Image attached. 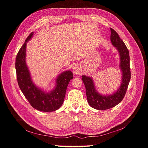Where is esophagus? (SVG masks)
Returning <instances> with one entry per match:
<instances>
[{"mask_svg":"<svg viewBox=\"0 0 148 148\" xmlns=\"http://www.w3.org/2000/svg\"><path fill=\"white\" fill-rule=\"evenodd\" d=\"M73 73L76 75H80L82 74V69L79 66H76L73 68Z\"/></svg>","mask_w":148,"mask_h":148,"instance_id":"obj_1","label":"esophagus"}]
</instances>
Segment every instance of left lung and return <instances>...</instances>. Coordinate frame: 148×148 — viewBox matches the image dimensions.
Returning <instances> with one entry per match:
<instances>
[{"instance_id": "obj_1", "label": "left lung", "mask_w": 148, "mask_h": 148, "mask_svg": "<svg viewBox=\"0 0 148 148\" xmlns=\"http://www.w3.org/2000/svg\"><path fill=\"white\" fill-rule=\"evenodd\" d=\"M111 42L118 51L120 56L119 68L122 73V80L117 91L108 95L100 94L95 88L92 77L85 75H82L89 105L98 110H106L120 103L125 96L131 77L129 51L124 42L112 28H111Z\"/></svg>"}]
</instances>
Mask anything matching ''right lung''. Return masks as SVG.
<instances>
[{"label":"right lung","instance_id":"obj_1","mask_svg":"<svg viewBox=\"0 0 148 148\" xmlns=\"http://www.w3.org/2000/svg\"><path fill=\"white\" fill-rule=\"evenodd\" d=\"M34 35L31 32L27 37L16 55L15 68L19 87L32 107L42 112H52L58 109L63 103L69 81L73 79L71 71L61 73L56 79L53 89L47 92L33 82L26 63V45Z\"/></svg>","mask_w":148,"mask_h":148}]
</instances>
